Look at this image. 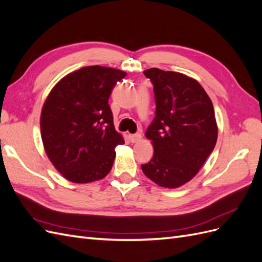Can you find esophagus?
<instances>
[{"label": "esophagus", "mask_w": 262, "mask_h": 262, "mask_svg": "<svg viewBox=\"0 0 262 262\" xmlns=\"http://www.w3.org/2000/svg\"><path fill=\"white\" fill-rule=\"evenodd\" d=\"M142 139V134L141 133H136V134H130V141L132 143H137Z\"/></svg>", "instance_id": "obj_1"}]
</instances>
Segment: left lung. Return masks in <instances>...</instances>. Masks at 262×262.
<instances>
[{"label": "left lung", "mask_w": 262, "mask_h": 262, "mask_svg": "<svg viewBox=\"0 0 262 262\" xmlns=\"http://www.w3.org/2000/svg\"><path fill=\"white\" fill-rule=\"evenodd\" d=\"M144 74L154 87L156 110L145 132L154 155L141 167L158 186L178 188L196 175L216 144L212 101L203 87L185 74L156 68Z\"/></svg>", "instance_id": "1"}]
</instances>
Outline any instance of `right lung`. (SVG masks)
I'll return each mask as SVG.
<instances>
[{
    "mask_svg": "<svg viewBox=\"0 0 262 262\" xmlns=\"http://www.w3.org/2000/svg\"><path fill=\"white\" fill-rule=\"evenodd\" d=\"M126 73L93 66L68 74L46 99L40 130L49 160L72 182L102 179L113 167L115 147L124 141L114 125L108 104L114 87Z\"/></svg>",
    "mask_w": 262,
    "mask_h": 262,
    "instance_id": "obj_1",
    "label": "right lung"
}]
</instances>
